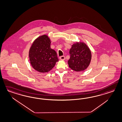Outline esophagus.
Instances as JSON below:
<instances>
[{
	"label": "esophagus",
	"mask_w": 122,
	"mask_h": 122,
	"mask_svg": "<svg viewBox=\"0 0 122 122\" xmlns=\"http://www.w3.org/2000/svg\"><path fill=\"white\" fill-rule=\"evenodd\" d=\"M59 58L61 60H65L66 59V57L65 56H61Z\"/></svg>",
	"instance_id": "1"
}]
</instances>
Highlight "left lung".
I'll return each mask as SVG.
<instances>
[{
	"mask_svg": "<svg viewBox=\"0 0 122 122\" xmlns=\"http://www.w3.org/2000/svg\"><path fill=\"white\" fill-rule=\"evenodd\" d=\"M70 58L68 61L70 68L75 71H82L90 64L92 52L89 47L83 42L74 43L70 50Z\"/></svg>",
	"mask_w": 122,
	"mask_h": 122,
	"instance_id": "8db88e82",
	"label": "left lung"
}]
</instances>
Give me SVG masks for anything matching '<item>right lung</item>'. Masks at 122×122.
I'll return each mask as SVG.
<instances>
[{
    "label": "right lung",
    "instance_id": "1",
    "mask_svg": "<svg viewBox=\"0 0 122 122\" xmlns=\"http://www.w3.org/2000/svg\"><path fill=\"white\" fill-rule=\"evenodd\" d=\"M51 41L46 35L36 39L29 51L32 67L40 73H47L59 61L56 51L51 48Z\"/></svg>",
    "mask_w": 122,
    "mask_h": 122
}]
</instances>
